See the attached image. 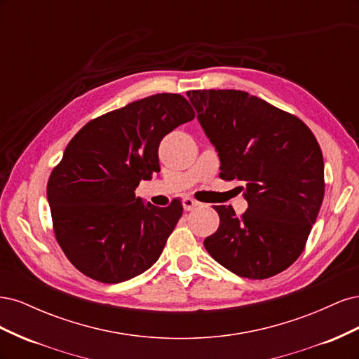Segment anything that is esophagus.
<instances>
[{"mask_svg": "<svg viewBox=\"0 0 359 359\" xmlns=\"http://www.w3.org/2000/svg\"><path fill=\"white\" fill-rule=\"evenodd\" d=\"M198 205H199V202L196 199H193V198H184L182 199V206H184V210H186V211H191L193 208H196Z\"/></svg>", "mask_w": 359, "mask_h": 359, "instance_id": "esophagus-1", "label": "esophagus"}]
</instances>
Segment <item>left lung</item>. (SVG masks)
<instances>
[{
    "instance_id": "left-lung-1",
    "label": "left lung",
    "mask_w": 359,
    "mask_h": 359,
    "mask_svg": "<svg viewBox=\"0 0 359 359\" xmlns=\"http://www.w3.org/2000/svg\"><path fill=\"white\" fill-rule=\"evenodd\" d=\"M198 119L219 151L220 178L238 180L248 202L238 217L215 205L220 224L203 245L233 274L262 280L304 252L325 194L323 157L301 119L236 90L187 91Z\"/></svg>"
}]
</instances>
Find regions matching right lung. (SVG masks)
Masks as SVG:
<instances>
[{"instance_id": "right-lung-1", "label": "right lung", "mask_w": 359, "mask_h": 359, "mask_svg": "<svg viewBox=\"0 0 359 359\" xmlns=\"http://www.w3.org/2000/svg\"><path fill=\"white\" fill-rule=\"evenodd\" d=\"M193 118L187 99L163 93L91 119L70 140L46 191L53 233L82 274L114 285L157 262L182 205H144L135 190L160 172L161 139Z\"/></svg>"}]
</instances>
